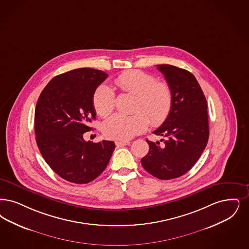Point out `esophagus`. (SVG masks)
I'll list each match as a JSON object with an SVG mask.
<instances>
[{
    "mask_svg": "<svg viewBox=\"0 0 249 249\" xmlns=\"http://www.w3.org/2000/svg\"><path fill=\"white\" fill-rule=\"evenodd\" d=\"M129 143H130V142H129V141H125V142L117 141V142H116V145H117V147H122V146H124V145H128Z\"/></svg>",
    "mask_w": 249,
    "mask_h": 249,
    "instance_id": "1",
    "label": "esophagus"
}]
</instances>
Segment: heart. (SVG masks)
Returning <instances> with one entry per match:
<instances>
[{
    "label": "heart",
    "mask_w": 249,
    "mask_h": 249,
    "mask_svg": "<svg viewBox=\"0 0 249 249\" xmlns=\"http://www.w3.org/2000/svg\"><path fill=\"white\" fill-rule=\"evenodd\" d=\"M114 83L123 92L136 96V113L131 116L115 114L106 120L103 131L107 137L125 142L142 132L149 121L153 126H159L168 119L173 105V93L167 82L158 81L154 76L141 70H129L119 75ZM115 102V91L109 86L102 84L94 90L92 103L101 117L111 114Z\"/></svg>",
    "instance_id": "obj_1"
}]
</instances>
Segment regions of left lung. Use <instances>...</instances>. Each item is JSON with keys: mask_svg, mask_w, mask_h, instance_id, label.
Segmentation results:
<instances>
[{"mask_svg": "<svg viewBox=\"0 0 249 249\" xmlns=\"http://www.w3.org/2000/svg\"><path fill=\"white\" fill-rule=\"evenodd\" d=\"M173 93L168 119L154 133L165 137L154 142L146 139L149 152L141 162L147 172L160 179L182 176L198 160L209 141L208 105L195 76L171 65H157Z\"/></svg>", "mask_w": 249, "mask_h": 249, "instance_id": "1", "label": "left lung"}]
</instances>
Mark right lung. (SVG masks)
I'll list each match as a JSON object with an SVG mask.
<instances>
[{"mask_svg":"<svg viewBox=\"0 0 249 249\" xmlns=\"http://www.w3.org/2000/svg\"><path fill=\"white\" fill-rule=\"evenodd\" d=\"M107 78L102 70H70L52 79L37 102V145L51 169L70 182L84 184L96 179L116 147L112 141L91 142L83 139L96 116L94 90Z\"/></svg>","mask_w":249,"mask_h":249,"instance_id":"right-lung-1","label":"right lung"}]
</instances>
